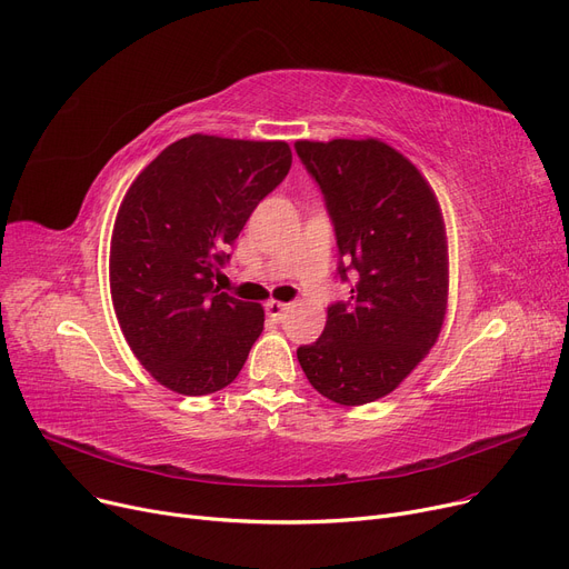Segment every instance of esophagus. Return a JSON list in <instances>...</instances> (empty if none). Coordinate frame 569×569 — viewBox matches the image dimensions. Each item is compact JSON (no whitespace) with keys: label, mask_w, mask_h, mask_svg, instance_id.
<instances>
[{"label":"esophagus","mask_w":569,"mask_h":569,"mask_svg":"<svg viewBox=\"0 0 569 569\" xmlns=\"http://www.w3.org/2000/svg\"><path fill=\"white\" fill-rule=\"evenodd\" d=\"M264 311H267V316L272 318L274 322H281V320L286 318V313L290 311V307L283 305V302H277V300H269V302L264 305Z\"/></svg>","instance_id":"obj_1"}]
</instances>
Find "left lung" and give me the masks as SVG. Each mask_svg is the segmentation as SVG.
Returning a JSON list of instances; mask_svg holds the SVG:
<instances>
[{"label": "left lung", "mask_w": 569, "mask_h": 569, "mask_svg": "<svg viewBox=\"0 0 569 569\" xmlns=\"http://www.w3.org/2000/svg\"><path fill=\"white\" fill-rule=\"evenodd\" d=\"M335 223L350 300L327 307L325 330L297 348L309 382L341 406L371 403L433 348L447 311V234L422 172L382 140H297Z\"/></svg>", "instance_id": "obj_1"}]
</instances>
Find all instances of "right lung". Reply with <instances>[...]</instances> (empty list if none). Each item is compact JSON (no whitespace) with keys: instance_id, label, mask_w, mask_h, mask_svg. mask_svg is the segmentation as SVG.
I'll list each match as a JSON object with an SVG mask.
<instances>
[{"instance_id":"right-lung-1","label":"right lung","mask_w":569,"mask_h":569,"mask_svg":"<svg viewBox=\"0 0 569 569\" xmlns=\"http://www.w3.org/2000/svg\"><path fill=\"white\" fill-rule=\"evenodd\" d=\"M290 163L283 140L193 133L168 144L119 204L112 307L133 355L168 390L212 395L242 371L264 311L219 292L212 279Z\"/></svg>"}]
</instances>
